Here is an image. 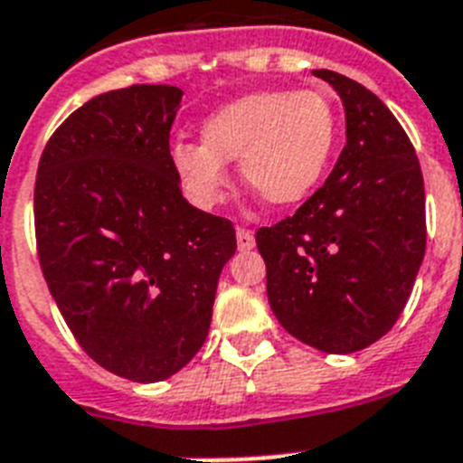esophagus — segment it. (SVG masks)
I'll return each instance as SVG.
<instances>
[{
	"mask_svg": "<svg viewBox=\"0 0 463 463\" xmlns=\"http://www.w3.org/2000/svg\"><path fill=\"white\" fill-rule=\"evenodd\" d=\"M237 247L240 251H249V249L256 247V237L249 228H237Z\"/></svg>",
	"mask_w": 463,
	"mask_h": 463,
	"instance_id": "esophagus-1",
	"label": "esophagus"
}]
</instances>
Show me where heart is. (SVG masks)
Instances as JSON below:
<instances>
[{"mask_svg": "<svg viewBox=\"0 0 463 463\" xmlns=\"http://www.w3.org/2000/svg\"><path fill=\"white\" fill-rule=\"evenodd\" d=\"M203 144L176 142L172 160L200 207H214L237 163L247 186L275 207L303 203L333 156L337 116L317 90H256L223 104L203 123Z\"/></svg>", "mask_w": 463, "mask_h": 463, "instance_id": "b5f03b06", "label": "heart"}]
</instances>
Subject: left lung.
<instances>
[{
    "label": "left lung",
    "instance_id": "obj_1",
    "mask_svg": "<svg viewBox=\"0 0 463 463\" xmlns=\"http://www.w3.org/2000/svg\"><path fill=\"white\" fill-rule=\"evenodd\" d=\"M340 95L347 144L293 216L259 228L268 300L293 337L328 354L377 343L403 312L426 249L424 176L375 92L315 70Z\"/></svg>",
    "mask_w": 463,
    "mask_h": 463
}]
</instances>
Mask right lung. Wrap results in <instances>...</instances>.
<instances>
[{
  "mask_svg": "<svg viewBox=\"0 0 463 463\" xmlns=\"http://www.w3.org/2000/svg\"><path fill=\"white\" fill-rule=\"evenodd\" d=\"M182 95L130 86L88 99L48 139L34 184L51 296L88 356L132 382L167 380L198 354L237 249L231 221L179 188Z\"/></svg>",
  "mask_w": 463,
  "mask_h": 463,
  "instance_id": "add662e5",
  "label": "right lung"
}]
</instances>
